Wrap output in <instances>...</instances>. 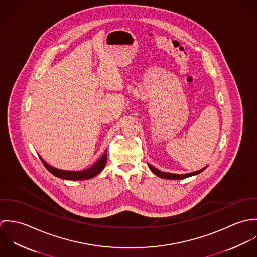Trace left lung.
Returning a JSON list of instances; mask_svg holds the SVG:
<instances>
[{"mask_svg":"<svg viewBox=\"0 0 257 257\" xmlns=\"http://www.w3.org/2000/svg\"><path fill=\"white\" fill-rule=\"evenodd\" d=\"M149 169L152 171V173H154L156 176L160 177V178H164V179H171V180H180V179H185V178H188V177H191V176H194V175H197V174H200L201 172H203L208 166H205L204 168L198 170V171H195V172H191V173H187V174H174V173H169V172H163V171H160L159 169L155 168L154 166L150 165V164H147Z\"/></svg>","mask_w":257,"mask_h":257,"instance_id":"1","label":"left lung"}]
</instances>
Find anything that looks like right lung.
Listing matches in <instances>:
<instances>
[{
    "instance_id": "add662e5",
    "label": "right lung",
    "mask_w": 257,
    "mask_h": 257,
    "mask_svg": "<svg viewBox=\"0 0 257 257\" xmlns=\"http://www.w3.org/2000/svg\"><path fill=\"white\" fill-rule=\"evenodd\" d=\"M40 160L42 161V163L44 164L45 168L54 176L59 177L61 179H65V180H87L90 178L95 177L96 175H98L106 166V162H107V150L103 153V155L89 168L84 169V170H80V171H69V170H62V169H58L55 168L51 165H49L48 163H46L41 156Z\"/></svg>"
}]
</instances>
